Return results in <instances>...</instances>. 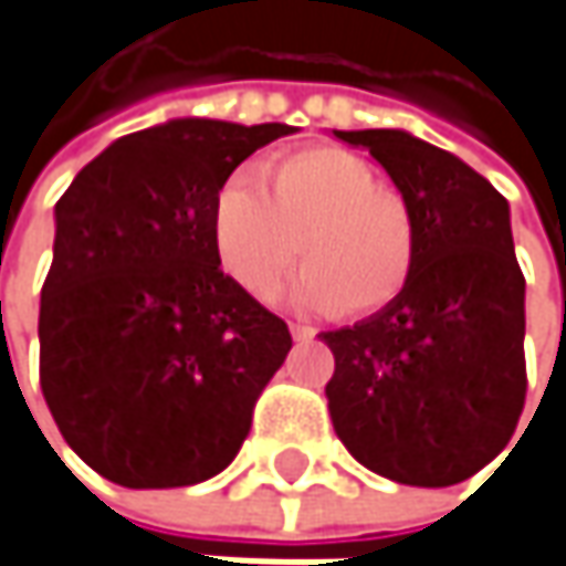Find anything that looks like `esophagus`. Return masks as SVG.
<instances>
[{
    "mask_svg": "<svg viewBox=\"0 0 566 566\" xmlns=\"http://www.w3.org/2000/svg\"><path fill=\"white\" fill-rule=\"evenodd\" d=\"M291 336L297 339V343H311L316 336L314 326H304V323H291Z\"/></svg>",
    "mask_w": 566,
    "mask_h": 566,
    "instance_id": "34e87169",
    "label": "esophagus"
}]
</instances>
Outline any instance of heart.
<instances>
[{"label":"heart","instance_id":"b5f03b06","mask_svg":"<svg viewBox=\"0 0 566 566\" xmlns=\"http://www.w3.org/2000/svg\"><path fill=\"white\" fill-rule=\"evenodd\" d=\"M214 247L223 272L255 301L279 291L301 252L294 307L368 316L410 282L416 223L361 156L311 147L220 188Z\"/></svg>","mask_w":566,"mask_h":566}]
</instances>
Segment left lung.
<instances>
[{
	"instance_id": "obj_1",
	"label": "left lung",
	"mask_w": 566,
	"mask_h": 566,
	"mask_svg": "<svg viewBox=\"0 0 566 566\" xmlns=\"http://www.w3.org/2000/svg\"><path fill=\"white\" fill-rule=\"evenodd\" d=\"M368 150L416 223L413 275L368 319L323 333L333 429L358 464L451 486L510 446L525 403V279L506 198L407 130H333Z\"/></svg>"
}]
</instances>
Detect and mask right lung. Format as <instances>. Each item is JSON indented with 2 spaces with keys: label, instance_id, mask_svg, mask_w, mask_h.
Segmentation results:
<instances>
[{
  "label": "right lung",
  "instance_id": "right-lung-1",
  "mask_svg": "<svg viewBox=\"0 0 566 566\" xmlns=\"http://www.w3.org/2000/svg\"><path fill=\"white\" fill-rule=\"evenodd\" d=\"M291 124L176 117L98 153L53 208L41 390L66 446L120 486H191L250 436L287 323L220 272L214 201Z\"/></svg>",
  "mask_w": 566,
  "mask_h": 566
}]
</instances>
